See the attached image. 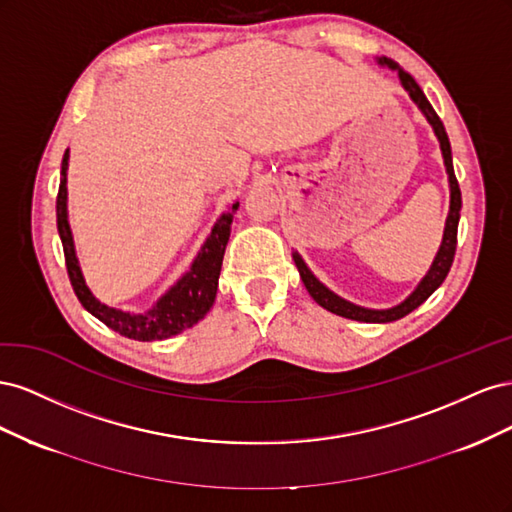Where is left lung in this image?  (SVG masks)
Returning <instances> with one entry per match:
<instances>
[{"instance_id":"left-lung-1","label":"left lung","mask_w":512,"mask_h":512,"mask_svg":"<svg viewBox=\"0 0 512 512\" xmlns=\"http://www.w3.org/2000/svg\"><path fill=\"white\" fill-rule=\"evenodd\" d=\"M378 64L384 68H391L399 74V83L408 91L410 100L418 106V111L425 115V119L429 121V126L433 128V134H436L440 149H442V158H444V166H446V175H448V188H451V207H448V215H446V224H444V235H442V243H440V250L433 258L429 271L425 273V277L418 286L408 294V297L401 301L399 305H393L389 309H369V307H361L356 303H350L346 299L339 297L333 290H329L324 286L318 277L309 271V267L305 265V260L301 258L299 252H292L294 258V265L299 269L301 280L307 288V292L312 294V299L324 307L329 309V312L342 316V318H350V320H359V322H393L408 316L410 312L425 303L433 292L440 288V284L446 280L448 271H451L453 265V258H455V247H457V226H459V211H461V190H459V183L455 177V170H453V156H451V143H448V136L446 130L442 126L440 117L433 111V106L429 104V100L425 98L423 89L416 85V81L412 76L401 68L399 64H395L393 59L389 57H378Z\"/></svg>"}]
</instances>
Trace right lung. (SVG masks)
I'll return each mask as SVG.
<instances>
[{"label": "right lung", "mask_w": 512, "mask_h": 512, "mask_svg": "<svg viewBox=\"0 0 512 512\" xmlns=\"http://www.w3.org/2000/svg\"><path fill=\"white\" fill-rule=\"evenodd\" d=\"M68 160L70 151L66 149L64 160H61V181L57 194V230L61 245H64L70 282L81 305L91 316L104 322L108 329L117 331L123 337L138 339V342H156V339H168L185 329H192L198 320L207 316V312L213 307L215 294H218V280L222 271L224 250L230 237L232 215L239 209V203H235L226 213L220 215L218 222L211 228V235L194 258L190 271H185L156 301V305L143 314L123 312V309L100 303L85 284L68 222Z\"/></svg>", "instance_id": "right-lung-1"}]
</instances>
